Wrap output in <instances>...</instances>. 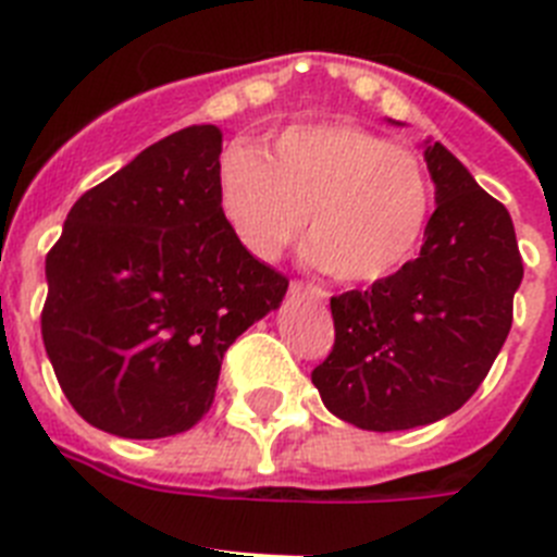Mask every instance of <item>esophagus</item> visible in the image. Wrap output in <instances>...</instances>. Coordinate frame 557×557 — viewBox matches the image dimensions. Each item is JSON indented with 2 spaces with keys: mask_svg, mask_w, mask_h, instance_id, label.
I'll list each match as a JSON object with an SVG mask.
<instances>
[{
  "mask_svg": "<svg viewBox=\"0 0 557 557\" xmlns=\"http://www.w3.org/2000/svg\"><path fill=\"white\" fill-rule=\"evenodd\" d=\"M289 293H293V298H309V301H326V289L314 287V284L293 282Z\"/></svg>",
  "mask_w": 557,
  "mask_h": 557,
  "instance_id": "esophagus-1",
  "label": "esophagus"
}]
</instances>
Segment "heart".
<instances>
[{
  "label": "heart",
  "instance_id": "heart-1",
  "mask_svg": "<svg viewBox=\"0 0 557 557\" xmlns=\"http://www.w3.org/2000/svg\"><path fill=\"white\" fill-rule=\"evenodd\" d=\"M220 209L256 259H278L307 225L309 259L329 275L379 282L424 239L432 184L416 152L366 127L295 125L268 156L256 147L225 152Z\"/></svg>",
  "mask_w": 557,
  "mask_h": 557
}]
</instances>
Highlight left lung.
<instances>
[{
	"instance_id": "obj_1",
	"label": "left lung",
	"mask_w": 557,
	"mask_h": 557,
	"mask_svg": "<svg viewBox=\"0 0 557 557\" xmlns=\"http://www.w3.org/2000/svg\"><path fill=\"white\" fill-rule=\"evenodd\" d=\"M424 161L437 206L421 253L366 293L334 295V348L312 371L326 410L359 430H412L460 410L513 323L524 264L508 209L441 141H424Z\"/></svg>"
}]
</instances>
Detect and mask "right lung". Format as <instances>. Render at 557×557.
<instances>
[{"label": "right lung", "mask_w": 557, "mask_h": 557, "mask_svg": "<svg viewBox=\"0 0 557 557\" xmlns=\"http://www.w3.org/2000/svg\"><path fill=\"white\" fill-rule=\"evenodd\" d=\"M223 133L189 125L81 195L47 253L41 334L88 424L133 441L191 430L223 354L282 307L287 278L220 209Z\"/></svg>", "instance_id": "right-lung-1"}]
</instances>
